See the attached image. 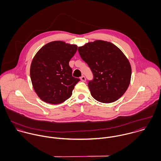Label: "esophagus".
I'll list each match as a JSON object with an SVG mask.
<instances>
[{"instance_id": "esophagus-1", "label": "esophagus", "mask_w": 161, "mask_h": 161, "mask_svg": "<svg viewBox=\"0 0 161 161\" xmlns=\"http://www.w3.org/2000/svg\"><path fill=\"white\" fill-rule=\"evenodd\" d=\"M80 80H81L83 82H85V81H86V78H85V76H81Z\"/></svg>"}]
</instances>
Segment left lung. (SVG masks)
I'll use <instances>...</instances> for the list:
<instances>
[{
    "label": "left lung",
    "mask_w": 161,
    "mask_h": 161,
    "mask_svg": "<svg viewBox=\"0 0 161 161\" xmlns=\"http://www.w3.org/2000/svg\"><path fill=\"white\" fill-rule=\"evenodd\" d=\"M78 51L93 75L88 85L92 97L99 102L110 103L124 95L130 83L131 67L119 48L96 40L79 47Z\"/></svg>",
    "instance_id": "obj_1"
}]
</instances>
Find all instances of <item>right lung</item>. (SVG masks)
Returning <instances> with one entry per match:
<instances>
[{
	"label": "right lung",
	"instance_id": "obj_1",
	"mask_svg": "<svg viewBox=\"0 0 161 161\" xmlns=\"http://www.w3.org/2000/svg\"><path fill=\"white\" fill-rule=\"evenodd\" d=\"M77 46L62 41L50 42L36 53L31 66V78L36 95L43 101L57 104L72 95L79 78L72 76L69 62Z\"/></svg>",
	"mask_w": 161,
	"mask_h": 161
}]
</instances>
